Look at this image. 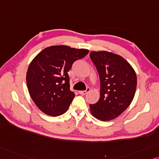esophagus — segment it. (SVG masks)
I'll list each match as a JSON object with an SVG mask.
<instances>
[{
    "mask_svg": "<svg viewBox=\"0 0 159 159\" xmlns=\"http://www.w3.org/2000/svg\"><path fill=\"white\" fill-rule=\"evenodd\" d=\"M89 91H90V88L87 87L85 91H79V94H83V95L86 94L89 92Z\"/></svg>",
    "mask_w": 159,
    "mask_h": 159,
    "instance_id": "esophagus-1",
    "label": "esophagus"
}]
</instances>
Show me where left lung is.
Here are the masks:
<instances>
[{"instance_id": "left-lung-1", "label": "left lung", "mask_w": 159, "mask_h": 159, "mask_svg": "<svg viewBox=\"0 0 159 159\" xmlns=\"http://www.w3.org/2000/svg\"><path fill=\"white\" fill-rule=\"evenodd\" d=\"M91 60L100 80V97L89 105L91 113L101 120L118 117L129 107L137 88V75L129 63L113 53L92 52Z\"/></svg>"}]
</instances>
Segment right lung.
<instances>
[{
  "instance_id": "obj_1",
  "label": "right lung",
  "mask_w": 159,
  "mask_h": 159,
  "mask_svg": "<svg viewBox=\"0 0 159 159\" xmlns=\"http://www.w3.org/2000/svg\"><path fill=\"white\" fill-rule=\"evenodd\" d=\"M88 53L84 48L53 46L33 59L27 70V85L31 98L42 112L58 116L67 111L75 97L70 90L67 72Z\"/></svg>"
}]
</instances>
